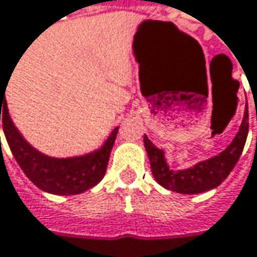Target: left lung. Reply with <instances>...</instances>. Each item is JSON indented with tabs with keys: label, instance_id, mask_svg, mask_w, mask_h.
Instances as JSON below:
<instances>
[{
	"label": "left lung",
	"instance_id": "1",
	"mask_svg": "<svg viewBox=\"0 0 257 257\" xmlns=\"http://www.w3.org/2000/svg\"><path fill=\"white\" fill-rule=\"evenodd\" d=\"M247 132H249V123H247V112H246L233 143L222 153H219L218 156L201 161L186 170H172L164 159V151L157 148L148 140L147 135H144V145L150 159L153 176L163 188L177 193L195 195L217 188L227 179V176L231 173L235 163L241 156V151L244 148L247 138Z\"/></svg>",
	"mask_w": 257,
	"mask_h": 257
}]
</instances>
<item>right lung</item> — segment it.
<instances>
[{
    "label": "right lung",
    "mask_w": 257,
    "mask_h": 257,
    "mask_svg": "<svg viewBox=\"0 0 257 257\" xmlns=\"http://www.w3.org/2000/svg\"><path fill=\"white\" fill-rule=\"evenodd\" d=\"M7 88V87H6ZM6 93L0 90V120L10 150L24 174L43 192L53 195H78L96 186L104 177L117 129L93 153L80 157L55 159L42 154L23 138L8 113Z\"/></svg>",
    "instance_id": "1"
}]
</instances>
